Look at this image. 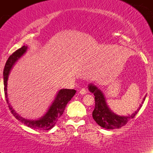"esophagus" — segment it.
<instances>
[{
  "mask_svg": "<svg viewBox=\"0 0 153 153\" xmlns=\"http://www.w3.org/2000/svg\"><path fill=\"white\" fill-rule=\"evenodd\" d=\"M79 93H80V94H81V95H84V94H86V91H85V88H82L81 90H80V91H79Z\"/></svg>",
  "mask_w": 153,
  "mask_h": 153,
  "instance_id": "34e87169",
  "label": "esophagus"
}]
</instances>
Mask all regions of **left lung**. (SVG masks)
I'll return each mask as SVG.
<instances>
[{"mask_svg": "<svg viewBox=\"0 0 153 153\" xmlns=\"http://www.w3.org/2000/svg\"><path fill=\"white\" fill-rule=\"evenodd\" d=\"M88 87L89 91L93 93L95 96L96 104H95V108L92 114L93 118L99 126L107 129H119L125 125L129 119L134 118V116L137 114L139 110L143 106L147 96L145 95L141 104L134 113L128 116H120L116 114L110 109L109 107L107 105L106 99L102 91L93 83L89 84Z\"/></svg>", "mask_w": 153, "mask_h": 153, "instance_id": "1", "label": "left lung"}]
</instances>
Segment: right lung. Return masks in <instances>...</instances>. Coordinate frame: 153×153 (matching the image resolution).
<instances>
[{
	"instance_id": "right-lung-1",
	"label": "right lung",
	"mask_w": 153,
	"mask_h": 153,
	"mask_svg": "<svg viewBox=\"0 0 153 153\" xmlns=\"http://www.w3.org/2000/svg\"><path fill=\"white\" fill-rule=\"evenodd\" d=\"M28 47L25 46V45L21 47L20 49L13 52L8 57V60L6 62L4 70H3V83H4L5 96H6V101L8 104L9 109L16 119H18L23 124L31 128V129H39V130H49L55 125L58 119L62 116L63 112H64L67 103L69 102L72 98L74 96L76 91L74 89L65 88L57 91L55 97L54 98V100L52 101L50 106L48 107L47 111L45 112V114L39 118L36 119H26L19 115L15 111V110L13 109V107L11 106L9 101H8V94H7V85H8V75H9L12 68L14 65L15 63L26 53Z\"/></svg>"
}]
</instances>
